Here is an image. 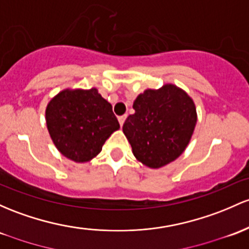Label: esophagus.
Segmentation results:
<instances>
[{
	"label": "esophagus",
	"mask_w": 249,
	"mask_h": 249,
	"mask_svg": "<svg viewBox=\"0 0 249 249\" xmlns=\"http://www.w3.org/2000/svg\"><path fill=\"white\" fill-rule=\"evenodd\" d=\"M126 114H124V116H120V117H118V122H119V124H120V126H123V124H124V122H125V119H126Z\"/></svg>",
	"instance_id": "obj_1"
}]
</instances>
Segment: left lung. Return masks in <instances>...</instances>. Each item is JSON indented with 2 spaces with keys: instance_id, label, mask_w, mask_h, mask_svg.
Here are the masks:
<instances>
[{
  "instance_id": "1",
  "label": "left lung",
  "mask_w": 249,
  "mask_h": 249,
  "mask_svg": "<svg viewBox=\"0 0 249 249\" xmlns=\"http://www.w3.org/2000/svg\"><path fill=\"white\" fill-rule=\"evenodd\" d=\"M135 113L123 125L133 156L143 165L160 169L178 158L197 123L194 100L174 84L147 89L133 102Z\"/></svg>"
}]
</instances>
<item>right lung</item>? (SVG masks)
I'll use <instances>...</instances> for the list:
<instances>
[{"mask_svg": "<svg viewBox=\"0 0 249 249\" xmlns=\"http://www.w3.org/2000/svg\"><path fill=\"white\" fill-rule=\"evenodd\" d=\"M46 124L60 154L76 163L89 162L119 130L112 105L95 87L59 92L46 107Z\"/></svg>", "mask_w": 249, "mask_h": 249, "instance_id": "obj_1", "label": "right lung"}]
</instances>
